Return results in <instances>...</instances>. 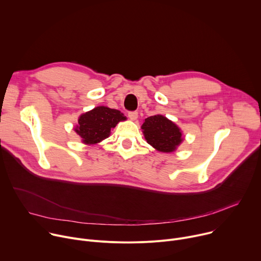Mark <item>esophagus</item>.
Masks as SVG:
<instances>
[{"label": "esophagus", "mask_w": 261, "mask_h": 261, "mask_svg": "<svg viewBox=\"0 0 261 261\" xmlns=\"http://www.w3.org/2000/svg\"><path fill=\"white\" fill-rule=\"evenodd\" d=\"M128 117L130 118V120L135 121L137 119V117H138V113H137V111H129Z\"/></svg>", "instance_id": "esophagus-1"}]
</instances>
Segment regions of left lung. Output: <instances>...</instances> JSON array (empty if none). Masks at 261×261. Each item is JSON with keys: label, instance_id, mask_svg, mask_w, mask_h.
I'll return each mask as SVG.
<instances>
[{"label": "left lung", "instance_id": "left-lung-1", "mask_svg": "<svg viewBox=\"0 0 261 261\" xmlns=\"http://www.w3.org/2000/svg\"><path fill=\"white\" fill-rule=\"evenodd\" d=\"M141 128L147 143L163 153L174 151L182 140L178 127L160 115L145 119Z\"/></svg>", "mask_w": 261, "mask_h": 261}]
</instances>
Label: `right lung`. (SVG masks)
<instances>
[{"label": "right lung", "mask_w": 261, "mask_h": 261, "mask_svg": "<svg viewBox=\"0 0 261 261\" xmlns=\"http://www.w3.org/2000/svg\"><path fill=\"white\" fill-rule=\"evenodd\" d=\"M124 120L126 118L121 111L98 106L81 116L75 131L83 138V142L93 144L108 137L110 130Z\"/></svg>", "instance_id": "1"}]
</instances>
